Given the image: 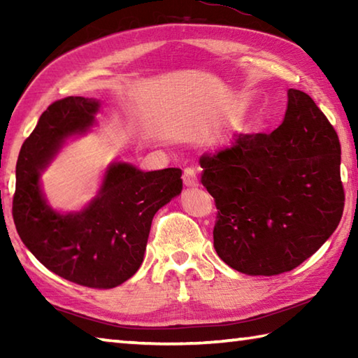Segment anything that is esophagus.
Wrapping results in <instances>:
<instances>
[{
  "instance_id": "34e87169",
  "label": "esophagus",
  "mask_w": 358,
  "mask_h": 358,
  "mask_svg": "<svg viewBox=\"0 0 358 358\" xmlns=\"http://www.w3.org/2000/svg\"><path fill=\"white\" fill-rule=\"evenodd\" d=\"M183 181L186 186L194 187L199 185V180H197V171L194 167H186L185 172H183Z\"/></svg>"
}]
</instances>
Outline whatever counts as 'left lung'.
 <instances>
[{"mask_svg":"<svg viewBox=\"0 0 358 358\" xmlns=\"http://www.w3.org/2000/svg\"><path fill=\"white\" fill-rule=\"evenodd\" d=\"M202 185L217 210L215 250L234 270L273 276L294 270L335 232L344 210L341 145L300 90L271 134L235 136L201 157Z\"/></svg>","mask_w":358,"mask_h":358,"instance_id":"obj_1","label":"left lung"}]
</instances>
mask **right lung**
I'll list each match as a JSON object with an SVG mask.
<instances>
[{
	"label": "right lung",
	"mask_w": 358,
	"mask_h": 358,
	"mask_svg": "<svg viewBox=\"0 0 358 358\" xmlns=\"http://www.w3.org/2000/svg\"><path fill=\"white\" fill-rule=\"evenodd\" d=\"M98 110L96 99L69 96L41 115L17 161L12 216L23 243L48 270L85 287L112 289L142 265L153 216L178 196L183 181L175 167L142 172L115 162L83 210L62 215L48 207L41 172L66 138L93 126Z\"/></svg>",
	"instance_id": "obj_1"
}]
</instances>
